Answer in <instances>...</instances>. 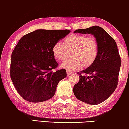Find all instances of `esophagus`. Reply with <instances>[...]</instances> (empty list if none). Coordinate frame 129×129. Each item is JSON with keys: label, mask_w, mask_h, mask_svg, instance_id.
I'll list each match as a JSON object with an SVG mask.
<instances>
[{"label": "esophagus", "mask_w": 129, "mask_h": 129, "mask_svg": "<svg viewBox=\"0 0 129 129\" xmlns=\"http://www.w3.org/2000/svg\"><path fill=\"white\" fill-rule=\"evenodd\" d=\"M66 72H67V75H68V76H70L72 74V72L70 71V70H67Z\"/></svg>", "instance_id": "34e87169"}]
</instances>
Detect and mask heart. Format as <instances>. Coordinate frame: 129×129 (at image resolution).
I'll use <instances>...</instances> for the list:
<instances>
[{
  "label": "heart",
  "instance_id": "1",
  "mask_svg": "<svg viewBox=\"0 0 129 129\" xmlns=\"http://www.w3.org/2000/svg\"><path fill=\"white\" fill-rule=\"evenodd\" d=\"M98 52L96 39L81 35H70L63 40V44L57 42L52 47L54 57L60 61L66 60L71 52L72 59L61 64L62 68L69 70L89 68L96 60Z\"/></svg>",
  "mask_w": 129,
  "mask_h": 129
}]
</instances>
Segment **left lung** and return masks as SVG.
Wrapping results in <instances>:
<instances>
[{"label": "left lung", "mask_w": 129, "mask_h": 129, "mask_svg": "<svg viewBox=\"0 0 129 129\" xmlns=\"http://www.w3.org/2000/svg\"><path fill=\"white\" fill-rule=\"evenodd\" d=\"M75 33L94 35L99 52L96 60L85 70L78 72L79 81L74 86L77 99L90 105H98L107 99L117 87L121 59L114 39L98 26L77 29Z\"/></svg>", "instance_id": "obj_1"}]
</instances>
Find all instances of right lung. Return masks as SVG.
Listing matches in <instances>:
<instances>
[{"mask_svg": "<svg viewBox=\"0 0 129 129\" xmlns=\"http://www.w3.org/2000/svg\"><path fill=\"white\" fill-rule=\"evenodd\" d=\"M70 32L68 29H39L19 40L12 53L10 73L14 86L23 99L38 103L55 94L58 83L67 74L64 69L53 71L59 64L52 47Z\"/></svg>", "mask_w": 129, "mask_h": 129, "instance_id": "1", "label": "right lung"}]
</instances>
